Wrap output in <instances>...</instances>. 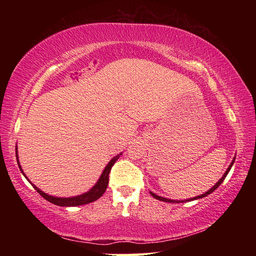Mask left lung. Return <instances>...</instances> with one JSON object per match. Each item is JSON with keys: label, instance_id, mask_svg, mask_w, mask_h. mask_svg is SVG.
I'll return each mask as SVG.
<instances>
[{"label": "left lung", "instance_id": "1", "mask_svg": "<svg viewBox=\"0 0 256 256\" xmlns=\"http://www.w3.org/2000/svg\"><path fill=\"white\" fill-rule=\"evenodd\" d=\"M235 158L236 157H234V159H232V164H229V167L227 168V170L224 172V174L222 175V178H220L218 182H216V183L214 184V186H212V188L208 190V192H206L204 194H201V196H196V198H188V200H183V201H176V200H170V198H162V196H157V194H154V193H152V192H150V194L151 196H152L154 198H157V200H160V201H164V202H170V203H180V202H186V201H193V200H198V198H206V196H209V194H211L212 192H214V190H216V188H219V185L222 183V182L224 180V178H226V176L228 175V172H229V170H232V164H234V162H235Z\"/></svg>", "mask_w": 256, "mask_h": 256}]
</instances>
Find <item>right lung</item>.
<instances>
[{
    "label": "right lung",
    "mask_w": 256,
    "mask_h": 256,
    "mask_svg": "<svg viewBox=\"0 0 256 256\" xmlns=\"http://www.w3.org/2000/svg\"><path fill=\"white\" fill-rule=\"evenodd\" d=\"M122 154H120L118 156H115L114 158H112L110 162H108L107 166L105 167V170H104L102 174L100 175V177H99V180L96 184H94V188L88 190V192H86L84 194H81V196H72V198H56V196H48V194H46L45 192H42V190H40V188H37L36 185H34L32 182H30L27 176H26V174H24L22 172V168H21L20 166V162H19V158H18V151H16V162H18V166L20 168L21 172H22L24 176L26 177L29 180V183L32 184L34 186V188L37 190L38 193L40 194V196L45 198V200H47L50 203H53V204L55 206H84V204H88V203H92L94 201L98 200L99 198H100L104 193H105V190L107 188L108 186V175H110V170L112 167V164H114L116 162V160H118L120 158V156Z\"/></svg>",
    "instance_id": "1"
}]
</instances>
